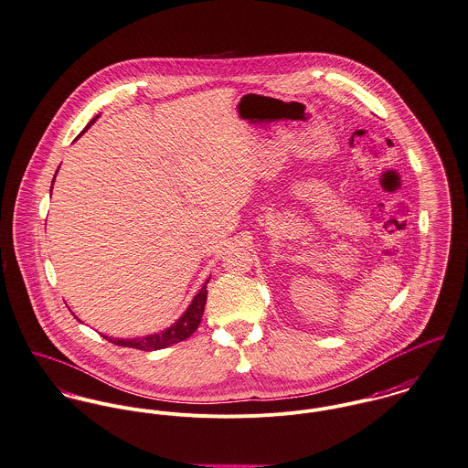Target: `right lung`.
Wrapping results in <instances>:
<instances>
[{
  "label": "right lung",
  "mask_w": 468,
  "mask_h": 468,
  "mask_svg": "<svg viewBox=\"0 0 468 468\" xmlns=\"http://www.w3.org/2000/svg\"><path fill=\"white\" fill-rule=\"evenodd\" d=\"M97 118H93L90 122V125L95 122ZM88 125V127H90ZM86 127V129H88ZM84 129V131H86ZM82 131V133H84ZM80 133V134H82ZM55 179V177H53ZM209 280H207V283L203 285V289L197 292V296L192 300L188 311L185 312L177 323H174L170 328L154 334V335H145V337H136V339H116V337H107L105 339L116 346H127V348H136V350H145V352H151V350H161V348H166L170 345H176V343H181L185 339H188L199 326L201 323V317H203V312H205V305H207V296H208V291H207V285H208Z\"/></svg>",
  "instance_id": "1"
}]
</instances>
